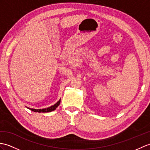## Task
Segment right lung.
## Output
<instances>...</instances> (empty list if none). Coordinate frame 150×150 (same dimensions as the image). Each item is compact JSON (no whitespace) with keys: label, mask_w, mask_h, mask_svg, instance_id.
<instances>
[{"label":"right lung","mask_w":150,"mask_h":150,"mask_svg":"<svg viewBox=\"0 0 150 150\" xmlns=\"http://www.w3.org/2000/svg\"><path fill=\"white\" fill-rule=\"evenodd\" d=\"M60 103H61V99L59 100L56 103L54 104V105H52V106H51L50 107H48V108H45V109H30V108H29V107H27V108L32 111H34V112H52V111H53V110L56 109V108L59 105Z\"/></svg>","instance_id":"add662e5"}]
</instances>
